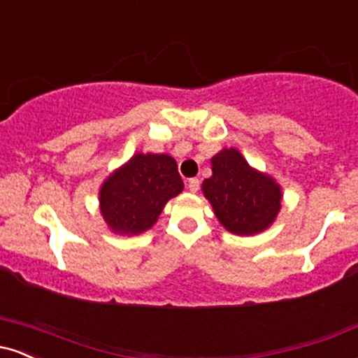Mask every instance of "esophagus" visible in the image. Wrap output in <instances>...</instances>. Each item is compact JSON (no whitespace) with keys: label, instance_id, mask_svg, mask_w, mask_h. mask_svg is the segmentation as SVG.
<instances>
[{"label":"esophagus","instance_id":"34e87169","mask_svg":"<svg viewBox=\"0 0 358 358\" xmlns=\"http://www.w3.org/2000/svg\"><path fill=\"white\" fill-rule=\"evenodd\" d=\"M200 188V180L199 178H190L188 180V190L192 193H196Z\"/></svg>","mask_w":358,"mask_h":358}]
</instances>
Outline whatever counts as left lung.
<instances>
[{"label": "left lung", "mask_w": 358, "mask_h": 358, "mask_svg": "<svg viewBox=\"0 0 358 358\" xmlns=\"http://www.w3.org/2000/svg\"><path fill=\"white\" fill-rule=\"evenodd\" d=\"M210 163L212 176L203 180L202 192L222 227L245 237L269 229L281 210V185L250 166L236 148L220 150Z\"/></svg>", "instance_id": "1"}]
</instances>
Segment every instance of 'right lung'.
Listing matches in <instances>:
<instances>
[{"label":"right lung","mask_w":358,"mask_h":358,"mask_svg":"<svg viewBox=\"0 0 358 358\" xmlns=\"http://www.w3.org/2000/svg\"><path fill=\"white\" fill-rule=\"evenodd\" d=\"M182 190L173 156L134 153L102 182L99 210L110 232L139 236L153 227L168 200Z\"/></svg>","instance_id":"add662e5"}]
</instances>
